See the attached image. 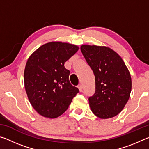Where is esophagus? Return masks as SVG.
<instances>
[{
	"label": "esophagus",
	"instance_id": "obj_1",
	"mask_svg": "<svg viewBox=\"0 0 149 149\" xmlns=\"http://www.w3.org/2000/svg\"><path fill=\"white\" fill-rule=\"evenodd\" d=\"M77 87H78V89H79L80 92H82L83 91V87H82V85H79L77 86Z\"/></svg>",
	"mask_w": 149,
	"mask_h": 149
}]
</instances>
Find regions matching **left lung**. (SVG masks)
<instances>
[{"label":"left lung","instance_id":"obj_1","mask_svg":"<svg viewBox=\"0 0 149 149\" xmlns=\"http://www.w3.org/2000/svg\"><path fill=\"white\" fill-rule=\"evenodd\" d=\"M81 50L95 76V94L89 98L91 111L101 119L116 116L129 100V70L122 58L110 48L84 45Z\"/></svg>","mask_w":149,"mask_h":149}]
</instances>
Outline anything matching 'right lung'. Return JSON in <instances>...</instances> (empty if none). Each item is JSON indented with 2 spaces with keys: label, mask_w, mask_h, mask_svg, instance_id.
I'll use <instances>...</instances> for the list:
<instances>
[{
  "label": "right lung",
  "mask_w": 149,
  "mask_h": 149,
  "mask_svg": "<svg viewBox=\"0 0 149 149\" xmlns=\"http://www.w3.org/2000/svg\"><path fill=\"white\" fill-rule=\"evenodd\" d=\"M79 47L67 42H50L40 47L27 60L25 89L34 109L45 118H56L68 109L79 89L69 81L65 62Z\"/></svg>",
  "instance_id": "add662e5"
}]
</instances>
